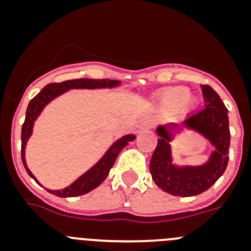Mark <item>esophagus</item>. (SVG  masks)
Instances as JSON below:
<instances>
[{
	"label": "esophagus",
	"instance_id": "esophagus-1",
	"mask_svg": "<svg viewBox=\"0 0 251 251\" xmlns=\"http://www.w3.org/2000/svg\"><path fill=\"white\" fill-rule=\"evenodd\" d=\"M153 127V121L152 119H143L141 123V128L143 129H148V128H152Z\"/></svg>",
	"mask_w": 251,
	"mask_h": 251
}]
</instances>
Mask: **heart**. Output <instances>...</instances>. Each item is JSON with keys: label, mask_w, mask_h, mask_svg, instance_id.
Segmentation results:
<instances>
[{"label": "heart", "mask_w": 251, "mask_h": 251, "mask_svg": "<svg viewBox=\"0 0 251 251\" xmlns=\"http://www.w3.org/2000/svg\"><path fill=\"white\" fill-rule=\"evenodd\" d=\"M163 104L167 106H177L181 104L190 103V97H188V89L185 86H174L170 88L163 94Z\"/></svg>", "instance_id": "heart-1"}]
</instances>
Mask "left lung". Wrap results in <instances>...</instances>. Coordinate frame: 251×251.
I'll use <instances>...</instances> for the list:
<instances>
[{
    "label": "left lung",
    "mask_w": 251,
    "mask_h": 251,
    "mask_svg": "<svg viewBox=\"0 0 251 251\" xmlns=\"http://www.w3.org/2000/svg\"><path fill=\"white\" fill-rule=\"evenodd\" d=\"M205 108L190 115L183 124L199 130L215 147L210 161L200 167H175L171 163V134L166 127L157 128L158 143L151 158L153 181L175 196H196L211 187L225 172L229 161L230 130L227 109L211 86L201 85Z\"/></svg>",
    "instance_id": "1"
}]
</instances>
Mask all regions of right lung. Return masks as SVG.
<instances>
[{
    "mask_svg": "<svg viewBox=\"0 0 251 251\" xmlns=\"http://www.w3.org/2000/svg\"><path fill=\"white\" fill-rule=\"evenodd\" d=\"M118 80H109V79H101V80H98V79H84V77L83 79H73V80L61 81V83L48 84V85H46L34 99H31V101L28 103L27 110H26L25 123L22 124L21 158L22 163H24L26 171H27V174L30 175L35 181H36V178L34 177V175L31 174L30 170L26 167L25 146L28 137H30L31 133H32V127H34L35 119L39 117V114L41 113L44 106H45L50 100L56 98L57 95L63 94V93L66 92L68 89H74V88L75 89H94V88H106V86H108V88H112V86L118 85ZM134 138H136L134 136H126L123 137V138L119 139V141L115 142L114 145L109 148V151L104 154L103 158H101L94 167H92L88 172H85L83 176L79 177V178H77L74 183H72V185L69 186V187L64 188V190H59V191H52V190H48V191L50 192V194L59 197H74L88 194L89 191L94 190L95 187H98L104 179L106 178V176L109 174L110 168L113 167L115 159L118 157L119 152H121V151Z\"/></svg>",
    "mask_w": 251,
    "mask_h": 251,
    "instance_id": "1",
    "label": "right lung"
}]
</instances>
